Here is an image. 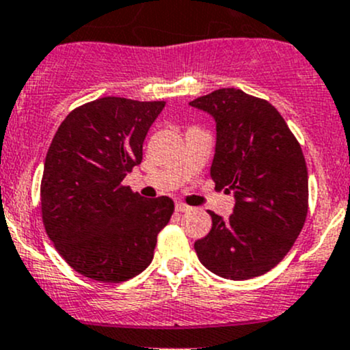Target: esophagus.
I'll return each mask as SVG.
<instances>
[{
  "label": "esophagus",
  "instance_id": "esophagus-1",
  "mask_svg": "<svg viewBox=\"0 0 350 350\" xmlns=\"http://www.w3.org/2000/svg\"><path fill=\"white\" fill-rule=\"evenodd\" d=\"M175 208H176V212H189V211H192V207H190V205H187V204H183V202H176Z\"/></svg>",
  "mask_w": 350,
  "mask_h": 350
}]
</instances>
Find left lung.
<instances>
[{
  "mask_svg": "<svg viewBox=\"0 0 350 350\" xmlns=\"http://www.w3.org/2000/svg\"><path fill=\"white\" fill-rule=\"evenodd\" d=\"M190 106L217 122L211 176L236 196L234 214L215 212L212 229L196 241L200 262L228 280H250L275 268L293 247L308 212L304 151L286 121L266 99L217 89Z\"/></svg>",
  "mask_w": 350,
  "mask_h": 350,
  "instance_id": "8db88e82",
  "label": "left lung"
}]
</instances>
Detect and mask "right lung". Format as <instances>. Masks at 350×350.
<instances>
[{
	"label": "right lung",
	"mask_w": 350,
	"mask_h": 350,
	"mask_svg": "<svg viewBox=\"0 0 350 350\" xmlns=\"http://www.w3.org/2000/svg\"><path fill=\"white\" fill-rule=\"evenodd\" d=\"M165 100L99 97L75 107L46 151L40 183L46 236L74 271L100 283L139 275L175 211L170 197L143 199L122 180Z\"/></svg>",
	"instance_id": "1"
}]
</instances>
